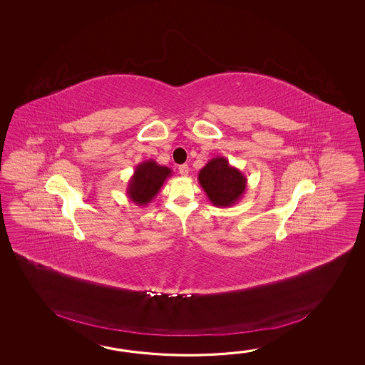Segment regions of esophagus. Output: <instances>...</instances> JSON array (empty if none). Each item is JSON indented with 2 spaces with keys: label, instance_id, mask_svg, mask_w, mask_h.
I'll list each match as a JSON object with an SVG mask.
<instances>
[{
  "label": "esophagus",
  "instance_id": "obj_1",
  "mask_svg": "<svg viewBox=\"0 0 365 365\" xmlns=\"http://www.w3.org/2000/svg\"><path fill=\"white\" fill-rule=\"evenodd\" d=\"M179 173L181 176H187V173H189V167H187V164H181L179 167Z\"/></svg>",
  "mask_w": 365,
  "mask_h": 365
}]
</instances>
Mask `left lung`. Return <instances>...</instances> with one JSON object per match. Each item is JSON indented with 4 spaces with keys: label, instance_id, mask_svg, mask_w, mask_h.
I'll list each match as a JSON object with an SVG mask.
<instances>
[{
    "label": "left lung",
    "instance_id": "8db88e82",
    "mask_svg": "<svg viewBox=\"0 0 365 365\" xmlns=\"http://www.w3.org/2000/svg\"><path fill=\"white\" fill-rule=\"evenodd\" d=\"M247 181L240 170L228 163L225 156L211 159L198 173V182L215 207H230L240 201Z\"/></svg>",
    "mask_w": 365,
    "mask_h": 365
}]
</instances>
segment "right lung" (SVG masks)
I'll list each match as a JSON object with an SVG mask.
<instances>
[{
  "label": "right lung",
  "mask_w": 365,
  "mask_h": 365,
  "mask_svg": "<svg viewBox=\"0 0 365 365\" xmlns=\"http://www.w3.org/2000/svg\"><path fill=\"white\" fill-rule=\"evenodd\" d=\"M172 175L171 168L148 159L135 167L128 182L126 194L137 206H146L155 198L165 180Z\"/></svg>",
  "instance_id": "add662e5"
}]
</instances>
